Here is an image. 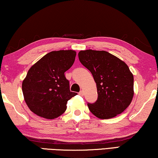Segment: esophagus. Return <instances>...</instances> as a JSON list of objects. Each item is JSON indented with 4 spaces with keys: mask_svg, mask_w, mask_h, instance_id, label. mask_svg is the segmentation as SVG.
Here are the masks:
<instances>
[{
    "mask_svg": "<svg viewBox=\"0 0 158 158\" xmlns=\"http://www.w3.org/2000/svg\"><path fill=\"white\" fill-rule=\"evenodd\" d=\"M79 94L80 96H84V91H83V90L80 91V92L79 93Z\"/></svg>",
    "mask_w": 158,
    "mask_h": 158,
    "instance_id": "1",
    "label": "esophagus"
}]
</instances>
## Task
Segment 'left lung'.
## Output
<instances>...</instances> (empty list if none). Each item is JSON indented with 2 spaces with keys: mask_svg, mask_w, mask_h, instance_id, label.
<instances>
[{
  "mask_svg": "<svg viewBox=\"0 0 158 158\" xmlns=\"http://www.w3.org/2000/svg\"><path fill=\"white\" fill-rule=\"evenodd\" d=\"M80 62L93 75L98 98L88 103L89 109L101 119L121 114L131 104L134 95L133 75L123 61L106 51H80Z\"/></svg>",
  "mask_w": 158,
  "mask_h": 158,
  "instance_id": "obj_1",
  "label": "left lung"
}]
</instances>
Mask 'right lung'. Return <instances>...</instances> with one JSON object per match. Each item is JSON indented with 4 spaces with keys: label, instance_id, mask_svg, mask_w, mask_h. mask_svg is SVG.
Returning a JSON list of instances; mask_svg holds the SVG:
<instances>
[{
    "label": "right lung",
    "instance_id": "obj_1",
    "mask_svg": "<svg viewBox=\"0 0 158 158\" xmlns=\"http://www.w3.org/2000/svg\"><path fill=\"white\" fill-rule=\"evenodd\" d=\"M76 55L72 49L50 52L28 70L22 90L25 103L34 114L48 119L64 114L68 101L77 94L70 91L64 76Z\"/></svg>",
    "mask_w": 158,
    "mask_h": 158
}]
</instances>
